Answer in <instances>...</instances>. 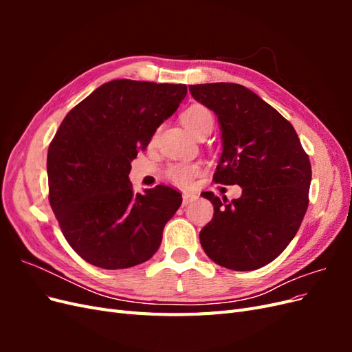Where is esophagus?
Instances as JSON below:
<instances>
[{
  "label": "esophagus",
  "mask_w": 352,
  "mask_h": 352,
  "mask_svg": "<svg viewBox=\"0 0 352 352\" xmlns=\"http://www.w3.org/2000/svg\"><path fill=\"white\" fill-rule=\"evenodd\" d=\"M197 198H198L197 194L189 192V190H185V192L182 194V204H184V206H188V204H190V202H192V201H195Z\"/></svg>",
  "instance_id": "34e87169"
}]
</instances>
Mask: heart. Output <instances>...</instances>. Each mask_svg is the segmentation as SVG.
<instances>
[{
    "label": "heart",
    "instance_id": "obj_1",
    "mask_svg": "<svg viewBox=\"0 0 352 352\" xmlns=\"http://www.w3.org/2000/svg\"><path fill=\"white\" fill-rule=\"evenodd\" d=\"M180 120L184 126L192 133L195 138L208 135L212 127H214V116L204 107V105L194 104L188 107L182 114H180ZM198 173V167L195 164H184L177 163L168 166L166 170V176L177 185H188Z\"/></svg>",
    "mask_w": 352,
    "mask_h": 352
}]
</instances>
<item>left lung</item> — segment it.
<instances>
[{
	"label": "left lung",
	"mask_w": 352,
	"mask_h": 352,
	"mask_svg": "<svg viewBox=\"0 0 352 352\" xmlns=\"http://www.w3.org/2000/svg\"><path fill=\"white\" fill-rule=\"evenodd\" d=\"M189 91L216 113L221 127L223 153L212 179L242 188L230 202L204 192L214 216L199 232L201 247L221 267L260 269L282 254L301 226L310 158L294 126L251 89L219 82L190 85Z\"/></svg>",
	"instance_id": "8db88e82"
}]
</instances>
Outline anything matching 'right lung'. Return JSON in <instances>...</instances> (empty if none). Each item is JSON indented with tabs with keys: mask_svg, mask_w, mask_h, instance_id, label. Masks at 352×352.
Wrapping results in <instances>:
<instances>
[{
	"mask_svg": "<svg viewBox=\"0 0 352 352\" xmlns=\"http://www.w3.org/2000/svg\"><path fill=\"white\" fill-rule=\"evenodd\" d=\"M186 85L116 79L73 107L48 148L50 206L78 255L101 269L150 260L182 195L157 185L135 194L131 162L186 97Z\"/></svg>",
	"mask_w": 352,
	"mask_h": 352,
	"instance_id": "add662e5",
	"label": "right lung"
}]
</instances>
